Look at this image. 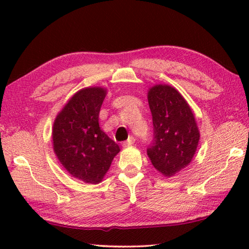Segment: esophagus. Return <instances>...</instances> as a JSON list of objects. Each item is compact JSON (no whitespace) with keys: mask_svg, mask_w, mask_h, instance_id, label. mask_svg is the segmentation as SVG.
Returning a JSON list of instances; mask_svg holds the SVG:
<instances>
[{"mask_svg":"<svg viewBox=\"0 0 249 249\" xmlns=\"http://www.w3.org/2000/svg\"><path fill=\"white\" fill-rule=\"evenodd\" d=\"M135 142V138L133 137V136H130V137H128V140L127 141H125L124 142H123V147H128V146H132L133 144Z\"/></svg>","mask_w":249,"mask_h":249,"instance_id":"1","label":"esophagus"}]
</instances>
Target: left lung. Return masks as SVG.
<instances>
[{
    "mask_svg": "<svg viewBox=\"0 0 249 249\" xmlns=\"http://www.w3.org/2000/svg\"><path fill=\"white\" fill-rule=\"evenodd\" d=\"M154 138L147 148L153 166L165 177L187 167L195 156L200 132L191 107L175 88L157 84L148 91Z\"/></svg>",
    "mask_w": 249,
    "mask_h": 249,
    "instance_id": "1",
    "label": "left lung"
}]
</instances>
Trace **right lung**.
I'll return each mask as SVG.
<instances>
[{
	"label": "right lung",
	"instance_id": "obj_1",
	"mask_svg": "<svg viewBox=\"0 0 249 249\" xmlns=\"http://www.w3.org/2000/svg\"><path fill=\"white\" fill-rule=\"evenodd\" d=\"M107 90L78 91L57 115L53 128L54 154L69 174L86 183L102 181L120 147L99 126Z\"/></svg>",
	"mask_w": 249,
	"mask_h": 249
}]
</instances>
